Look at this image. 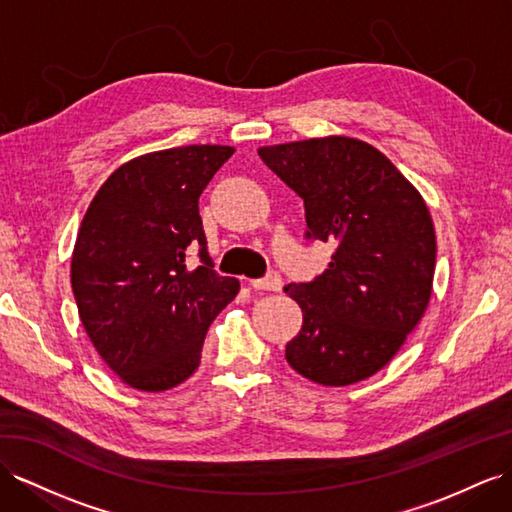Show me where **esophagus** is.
Instances as JSON below:
<instances>
[{
  "mask_svg": "<svg viewBox=\"0 0 512 512\" xmlns=\"http://www.w3.org/2000/svg\"><path fill=\"white\" fill-rule=\"evenodd\" d=\"M251 287L253 290H261V292H281L283 281L277 272H270L264 279H253Z\"/></svg>",
  "mask_w": 512,
  "mask_h": 512,
  "instance_id": "1",
  "label": "esophagus"
}]
</instances>
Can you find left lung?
<instances>
[{"label":"left lung","mask_w":512,"mask_h":512,"mask_svg":"<svg viewBox=\"0 0 512 512\" xmlns=\"http://www.w3.org/2000/svg\"><path fill=\"white\" fill-rule=\"evenodd\" d=\"M257 153L305 201L309 238L337 246L316 281L283 287L303 311L285 359L324 387L365 381L396 357L428 307L437 240L424 196L357 138H307Z\"/></svg>","instance_id":"left-lung-1"}]
</instances>
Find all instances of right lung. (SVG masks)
<instances>
[{
    "label": "right lung",
    "mask_w": 512,
    "mask_h": 512,
    "mask_svg": "<svg viewBox=\"0 0 512 512\" xmlns=\"http://www.w3.org/2000/svg\"><path fill=\"white\" fill-rule=\"evenodd\" d=\"M235 153L188 144L125 162L106 179L77 231L71 287L99 357L138 391L181 385L201 363L209 324L240 292L205 248L199 196ZM202 266L188 269L190 247Z\"/></svg>",
    "instance_id": "add662e5"
}]
</instances>
